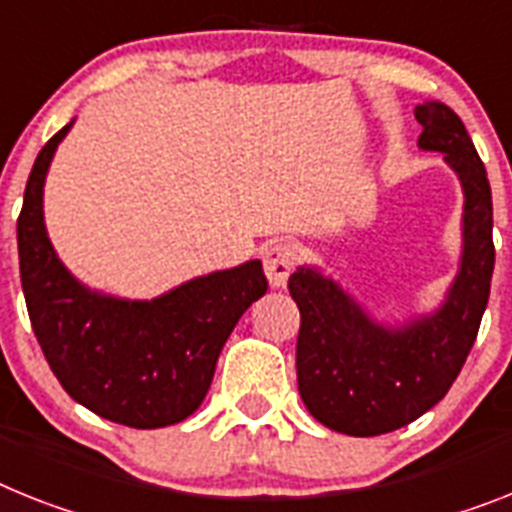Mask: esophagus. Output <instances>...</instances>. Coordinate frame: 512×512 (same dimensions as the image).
Instances as JSON below:
<instances>
[{"instance_id": "1", "label": "esophagus", "mask_w": 512, "mask_h": 512, "mask_svg": "<svg viewBox=\"0 0 512 512\" xmlns=\"http://www.w3.org/2000/svg\"><path fill=\"white\" fill-rule=\"evenodd\" d=\"M296 260H299V257H296V249L294 244L289 242H273L268 249H265V255H263L265 276H268L273 289H283V286H286Z\"/></svg>"}]
</instances>
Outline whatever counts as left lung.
I'll return each mask as SVG.
<instances>
[{
    "mask_svg": "<svg viewBox=\"0 0 512 512\" xmlns=\"http://www.w3.org/2000/svg\"><path fill=\"white\" fill-rule=\"evenodd\" d=\"M419 148L437 150L463 187V252L445 302L403 325H385L317 268L289 278L302 325L296 380L317 422L351 437L401 429L445 398L474 346L495 270L492 190L461 117L440 101L416 106Z\"/></svg>",
    "mask_w": 512,
    "mask_h": 512,
    "instance_id": "1",
    "label": "left lung"
}]
</instances>
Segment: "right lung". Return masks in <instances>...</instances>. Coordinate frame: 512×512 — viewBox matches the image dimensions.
Listing matches in <instances>:
<instances>
[{
    "label": "right lung",
    "mask_w": 512,
    "mask_h": 512,
    "mask_svg": "<svg viewBox=\"0 0 512 512\" xmlns=\"http://www.w3.org/2000/svg\"><path fill=\"white\" fill-rule=\"evenodd\" d=\"M70 127L38 153L17 218L33 333L62 388L93 414L135 429L184 422L203 403L239 317L268 291L263 263L192 278L150 302L90 291L64 268L44 223L46 171Z\"/></svg>",
    "instance_id": "right-lung-1"
}]
</instances>
